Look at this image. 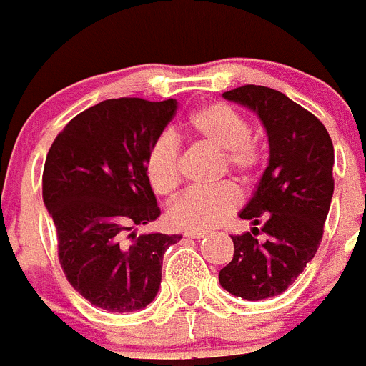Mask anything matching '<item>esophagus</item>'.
Listing matches in <instances>:
<instances>
[{"label": "esophagus", "instance_id": "1", "mask_svg": "<svg viewBox=\"0 0 366 366\" xmlns=\"http://www.w3.org/2000/svg\"><path fill=\"white\" fill-rule=\"evenodd\" d=\"M184 237H186V239L200 240V239H204V237H207V233H204V232H186V233H184Z\"/></svg>", "mask_w": 366, "mask_h": 366}]
</instances>
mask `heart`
<instances>
[{"instance_id": "obj_1", "label": "heart", "mask_w": 366, "mask_h": 366, "mask_svg": "<svg viewBox=\"0 0 366 366\" xmlns=\"http://www.w3.org/2000/svg\"><path fill=\"white\" fill-rule=\"evenodd\" d=\"M189 134L220 153V169L239 180H249L261 164V151L249 137V124L233 107L220 102L207 104L187 120ZM146 173L159 195L179 186V142L166 133L154 140L146 159ZM240 202L239 191L224 182L207 189H189L171 204L167 219L175 228L207 232L228 219Z\"/></svg>"}]
</instances>
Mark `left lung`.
Listing matches in <instances>:
<instances>
[{
  "label": "left lung",
  "mask_w": 366,
  "mask_h": 366,
  "mask_svg": "<svg viewBox=\"0 0 366 366\" xmlns=\"http://www.w3.org/2000/svg\"><path fill=\"white\" fill-rule=\"evenodd\" d=\"M257 114L269 157L252 199L239 217L252 233L232 235L233 259L219 282L235 297L262 301L282 294L314 259L334 195V146L327 127L275 89L242 85L222 94ZM269 235L254 239L256 226Z\"/></svg>",
  "instance_id": "obj_1"
}]
</instances>
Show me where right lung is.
Here are the masks:
<instances>
[{"instance_id":"1","label":"right lung","mask_w":366,"mask_h":366,"mask_svg":"<svg viewBox=\"0 0 366 366\" xmlns=\"http://www.w3.org/2000/svg\"><path fill=\"white\" fill-rule=\"evenodd\" d=\"M177 100H104L69 122L44 167V202L58 233L65 277L107 312L142 310L157 297L166 249L182 235L124 233L160 217L146 173Z\"/></svg>"}]
</instances>
